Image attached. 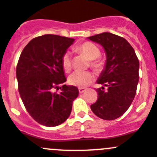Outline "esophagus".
Returning a JSON list of instances; mask_svg holds the SVG:
<instances>
[{
    "instance_id": "34e87169",
    "label": "esophagus",
    "mask_w": 157,
    "mask_h": 157,
    "mask_svg": "<svg viewBox=\"0 0 157 157\" xmlns=\"http://www.w3.org/2000/svg\"><path fill=\"white\" fill-rule=\"evenodd\" d=\"M85 91H86L85 88H83V87H80V88H79V92H80V94L83 92H84Z\"/></svg>"
}]
</instances>
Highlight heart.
Here are the masks:
<instances>
[{
  "instance_id": "heart-1",
  "label": "heart",
  "mask_w": 157,
  "mask_h": 157,
  "mask_svg": "<svg viewBox=\"0 0 157 157\" xmlns=\"http://www.w3.org/2000/svg\"><path fill=\"white\" fill-rule=\"evenodd\" d=\"M75 51L84 55L90 60V66L96 71H101L105 67V61L100 57V49L91 41L79 44L75 47ZM62 66L65 72L70 71L72 68V58L70 52H66L62 57ZM94 80V75L90 71H75L69 77L70 84L79 87H85Z\"/></svg>"
}]
</instances>
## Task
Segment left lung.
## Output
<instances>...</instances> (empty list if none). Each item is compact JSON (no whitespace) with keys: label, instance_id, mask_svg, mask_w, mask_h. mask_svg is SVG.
Listing matches in <instances>:
<instances>
[{"label":"left lung","instance_id":"8db88e82","mask_svg":"<svg viewBox=\"0 0 157 157\" xmlns=\"http://www.w3.org/2000/svg\"><path fill=\"white\" fill-rule=\"evenodd\" d=\"M99 44L106 53L105 69L96 89L98 99L91 105L92 112L101 119L113 121L126 112L135 98L139 75V61L135 50L124 37L111 33L89 36Z\"/></svg>","mask_w":157,"mask_h":157}]
</instances>
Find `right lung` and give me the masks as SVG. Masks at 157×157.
<instances>
[{"label":"right lung","mask_w":157,"mask_h":157,"mask_svg":"<svg viewBox=\"0 0 157 157\" xmlns=\"http://www.w3.org/2000/svg\"><path fill=\"white\" fill-rule=\"evenodd\" d=\"M74 39L45 34L30 40L24 48L16 67L19 92L33 119L46 127H56L67 120L73 100L78 96L75 86L63 84L61 92H53L66 81L62 57Z\"/></svg>","instance_id":"add662e5"}]
</instances>
